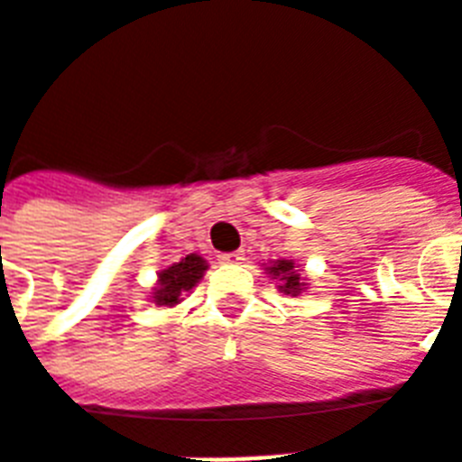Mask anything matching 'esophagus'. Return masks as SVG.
Returning a JSON list of instances; mask_svg holds the SVG:
<instances>
[{"mask_svg":"<svg viewBox=\"0 0 462 462\" xmlns=\"http://www.w3.org/2000/svg\"><path fill=\"white\" fill-rule=\"evenodd\" d=\"M217 259H220V263H242L245 262L242 252H227V254H220Z\"/></svg>","mask_w":462,"mask_h":462,"instance_id":"obj_1","label":"esophagus"}]
</instances>
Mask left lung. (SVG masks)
<instances>
[{"label": "left lung", "mask_w": 462, "mask_h": 462, "mask_svg": "<svg viewBox=\"0 0 462 462\" xmlns=\"http://www.w3.org/2000/svg\"><path fill=\"white\" fill-rule=\"evenodd\" d=\"M266 271H269L271 276L278 278V281L283 283V286H281V291H283V293L293 295V298H295V295H300V291H302V286H305V283H302L300 273H298V269L293 266V262H288V259H281V262H276L273 266H269Z\"/></svg>", "instance_id": "1"}]
</instances>
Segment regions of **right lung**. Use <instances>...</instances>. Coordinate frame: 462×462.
Wrapping results in <instances>:
<instances>
[{"label":"right lung","instance_id":"obj_1","mask_svg":"<svg viewBox=\"0 0 462 462\" xmlns=\"http://www.w3.org/2000/svg\"><path fill=\"white\" fill-rule=\"evenodd\" d=\"M206 269V262L199 254H189L179 263H171L169 269L160 273V286L154 291V302L157 305H167V308L176 305V302L181 300V295L189 293L199 283V278L203 276Z\"/></svg>","mask_w":462,"mask_h":462}]
</instances>
